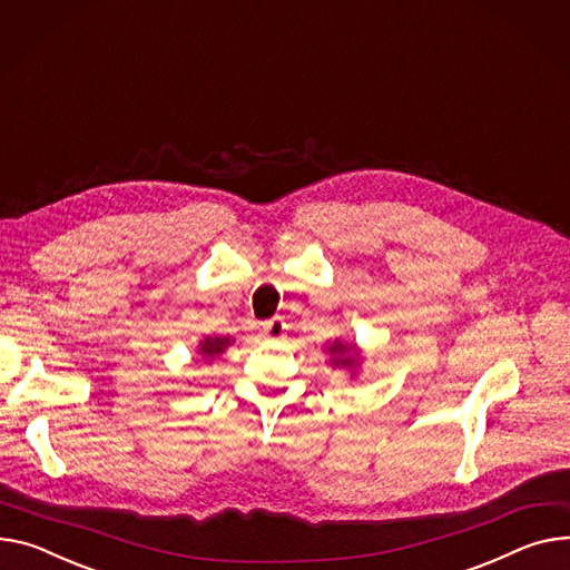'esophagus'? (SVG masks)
<instances>
[{"instance_id": "1", "label": "esophagus", "mask_w": 570, "mask_h": 570, "mask_svg": "<svg viewBox=\"0 0 570 570\" xmlns=\"http://www.w3.org/2000/svg\"><path fill=\"white\" fill-rule=\"evenodd\" d=\"M261 332L265 338H282L286 332V323L284 318H271L261 325Z\"/></svg>"}]
</instances>
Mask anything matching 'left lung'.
Segmentation results:
<instances>
[{
  "instance_id": "obj_1",
  "label": "left lung",
  "mask_w": 570,
  "mask_h": 570,
  "mask_svg": "<svg viewBox=\"0 0 570 570\" xmlns=\"http://www.w3.org/2000/svg\"><path fill=\"white\" fill-rule=\"evenodd\" d=\"M325 353L330 355V364L334 368H346L348 375H351V381H355L362 364H364V355H362L357 344H348V341L334 338L332 344L325 348Z\"/></svg>"
}]
</instances>
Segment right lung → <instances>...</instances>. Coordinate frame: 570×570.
Segmentation results:
<instances>
[{
	"instance_id": "1",
	"label": "right lung",
	"mask_w": 570,
	"mask_h": 570,
	"mask_svg": "<svg viewBox=\"0 0 570 570\" xmlns=\"http://www.w3.org/2000/svg\"><path fill=\"white\" fill-rule=\"evenodd\" d=\"M234 344L232 336H206L197 344V355L202 362H215L224 351Z\"/></svg>"
}]
</instances>
